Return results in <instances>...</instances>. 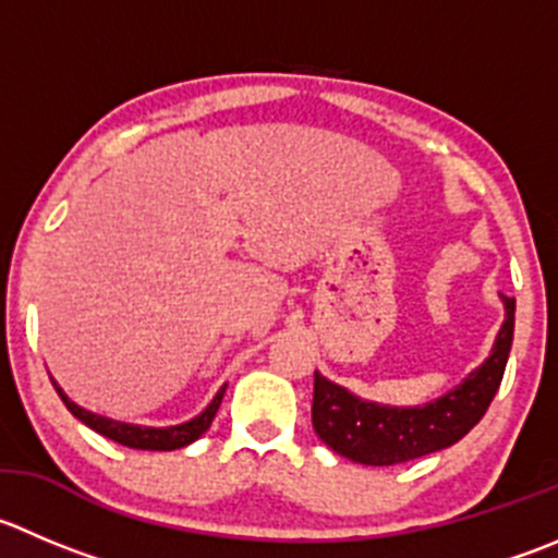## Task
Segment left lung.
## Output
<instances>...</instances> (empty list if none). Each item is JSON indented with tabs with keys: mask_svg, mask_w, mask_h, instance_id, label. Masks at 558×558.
Segmentation results:
<instances>
[{
	"mask_svg": "<svg viewBox=\"0 0 558 558\" xmlns=\"http://www.w3.org/2000/svg\"><path fill=\"white\" fill-rule=\"evenodd\" d=\"M505 327L483 367L445 398L420 409L365 403L316 373L311 414L318 439L338 456L365 466H395L461 441L483 420L505 378L515 332V300L505 296Z\"/></svg>",
	"mask_w": 558,
	"mask_h": 558,
	"instance_id": "1",
	"label": "left lung"
}]
</instances>
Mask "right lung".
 <instances>
[{
	"instance_id": "obj_1",
	"label": "right lung",
	"mask_w": 558,
	"mask_h": 558,
	"mask_svg": "<svg viewBox=\"0 0 558 558\" xmlns=\"http://www.w3.org/2000/svg\"><path fill=\"white\" fill-rule=\"evenodd\" d=\"M53 387H57V384H53ZM57 392H59V398H62V403L68 405L70 414L78 416L81 423L89 425L92 430H97V434L106 436V439L117 441V445H122V447H133V450L169 452V450H180V447H187L191 441H196L198 436L209 428V425H213L215 414H218L220 400H223L226 387L215 395L213 403H209L207 409L196 416V420H191V423H185V425H174V428H142V425L113 423V420H106V416H97V414H92V411L75 405L73 400H70L59 387H57Z\"/></svg>"
}]
</instances>
